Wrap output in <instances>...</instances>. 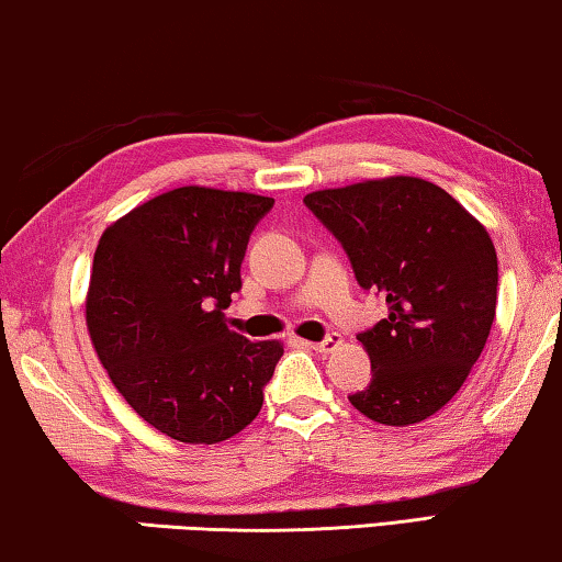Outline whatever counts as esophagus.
I'll return each instance as SVG.
<instances>
[{
	"instance_id": "34e87169",
	"label": "esophagus",
	"mask_w": 562,
	"mask_h": 562,
	"mask_svg": "<svg viewBox=\"0 0 562 562\" xmlns=\"http://www.w3.org/2000/svg\"><path fill=\"white\" fill-rule=\"evenodd\" d=\"M340 342H342V337L337 335V333H329L325 340H319V342H310V347H313L315 352H323V355H327V352H333L335 347H340Z\"/></svg>"
}]
</instances>
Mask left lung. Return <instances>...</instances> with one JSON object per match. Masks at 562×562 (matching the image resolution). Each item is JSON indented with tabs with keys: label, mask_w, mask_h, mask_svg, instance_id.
<instances>
[{
	"label": "left lung",
	"mask_w": 562,
	"mask_h": 562,
	"mask_svg": "<svg viewBox=\"0 0 562 562\" xmlns=\"http://www.w3.org/2000/svg\"><path fill=\"white\" fill-rule=\"evenodd\" d=\"M387 317L358 340L372 380L350 403L382 425H413L458 393L487 342L497 305L493 239L442 187L390 177L305 198Z\"/></svg>",
	"instance_id": "1"
}]
</instances>
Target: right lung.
<instances>
[{
    "instance_id": "1",
    "label": "right lung",
    "mask_w": 562,
    "mask_h": 562,
    "mask_svg": "<svg viewBox=\"0 0 562 562\" xmlns=\"http://www.w3.org/2000/svg\"><path fill=\"white\" fill-rule=\"evenodd\" d=\"M272 198L180 187L104 229L87 325L106 375L159 432L190 445L233 438L255 420L282 358L225 325L243 288L247 243Z\"/></svg>"
}]
</instances>
